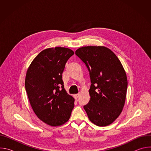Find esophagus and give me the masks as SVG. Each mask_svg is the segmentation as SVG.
<instances>
[{
	"mask_svg": "<svg viewBox=\"0 0 151 151\" xmlns=\"http://www.w3.org/2000/svg\"><path fill=\"white\" fill-rule=\"evenodd\" d=\"M79 94H75L74 95V97H75V99H77L78 98H79Z\"/></svg>",
	"mask_w": 151,
	"mask_h": 151,
	"instance_id": "obj_1",
	"label": "esophagus"
}]
</instances>
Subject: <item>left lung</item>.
Wrapping results in <instances>:
<instances>
[{"label":"left lung","instance_id":"8db88e82","mask_svg":"<svg viewBox=\"0 0 151 151\" xmlns=\"http://www.w3.org/2000/svg\"><path fill=\"white\" fill-rule=\"evenodd\" d=\"M75 54L87 67L91 82L90 100L83 108L93 124L109 125L119 116L125 104V71L117 56L105 47H83Z\"/></svg>","mask_w":151,"mask_h":151}]
</instances>
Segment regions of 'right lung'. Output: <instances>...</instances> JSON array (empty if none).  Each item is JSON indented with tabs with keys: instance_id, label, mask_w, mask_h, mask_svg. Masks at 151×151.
<instances>
[{
	"instance_id": "obj_1",
	"label": "right lung",
	"mask_w": 151,
	"mask_h": 151,
	"mask_svg": "<svg viewBox=\"0 0 151 151\" xmlns=\"http://www.w3.org/2000/svg\"><path fill=\"white\" fill-rule=\"evenodd\" d=\"M74 52L55 47L41 51L32 61L26 76V91L36 116L47 124L57 127L69 119L75 99L64 88L62 73Z\"/></svg>"
}]
</instances>
